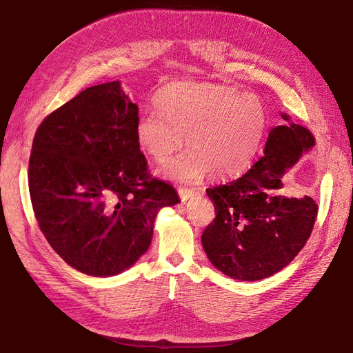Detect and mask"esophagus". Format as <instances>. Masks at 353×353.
<instances>
[{"label":"esophagus","mask_w":353,"mask_h":353,"mask_svg":"<svg viewBox=\"0 0 353 353\" xmlns=\"http://www.w3.org/2000/svg\"><path fill=\"white\" fill-rule=\"evenodd\" d=\"M197 191L194 188H179V197H181L182 203H185V201H188L190 199H192L194 196H196Z\"/></svg>","instance_id":"34e87169"}]
</instances>
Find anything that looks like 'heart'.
<instances>
[{
  "instance_id": "b5f03b06",
  "label": "heart",
  "mask_w": 353,
  "mask_h": 353,
  "mask_svg": "<svg viewBox=\"0 0 353 353\" xmlns=\"http://www.w3.org/2000/svg\"><path fill=\"white\" fill-rule=\"evenodd\" d=\"M157 112L141 115L134 125L138 147L163 162L183 145L191 147L165 163L161 172L177 182H196L208 172L215 179L241 176L256 157L267 130L264 104L234 88L176 81L157 92Z\"/></svg>"
}]
</instances>
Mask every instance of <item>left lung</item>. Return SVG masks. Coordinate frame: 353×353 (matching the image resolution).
<instances>
[{
	"instance_id": "8db88e82",
	"label": "left lung",
	"mask_w": 353,
	"mask_h": 353,
	"mask_svg": "<svg viewBox=\"0 0 353 353\" xmlns=\"http://www.w3.org/2000/svg\"><path fill=\"white\" fill-rule=\"evenodd\" d=\"M264 156L236 181L208 188L215 219L201 235L212 265L238 281H261L287 267L303 249L319 206L311 197H285L282 177L316 145L312 133L281 114Z\"/></svg>"
}]
</instances>
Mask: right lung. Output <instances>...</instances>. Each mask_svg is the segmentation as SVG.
I'll return each instance as SVG.
<instances>
[{"instance_id": "1", "label": "right lung", "mask_w": 353, "mask_h": 353, "mask_svg": "<svg viewBox=\"0 0 353 353\" xmlns=\"http://www.w3.org/2000/svg\"><path fill=\"white\" fill-rule=\"evenodd\" d=\"M138 119L117 80L81 91L34 134L28 188L36 220L59 256L89 276L130 268L152 244L157 212L179 203L171 185L148 174Z\"/></svg>"}]
</instances>
